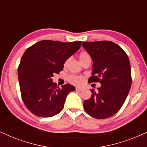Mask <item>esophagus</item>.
Returning <instances> with one entry per match:
<instances>
[{"label":"esophagus","mask_w":147,"mask_h":147,"mask_svg":"<svg viewBox=\"0 0 147 147\" xmlns=\"http://www.w3.org/2000/svg\"><path fill=\"white\" fill-rule=\"evenodd\" d=\"M82 90H83V88L82 87H76V91H81Z\"/></svg>","instance_id":"esophagus-1"}]
</instances>
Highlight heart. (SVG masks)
<instances>
[{"instance_id":"heart-1","label":"heart","mask_w":147,"mask_h":147,"mask_svg":"<svg viewBox=\"0 0 147 147\" xmlns=\"http://www.w3.org/2000/svg\"><path fill=\"white\" fill-rule=\"evenodd\" d=\"M87 57H90L89 54H87L86 53H82L79 56L80 61ZM68 61H69V59L66 60V62H64V66H66V65H67ZM68 79H69V81L71 82L72 83L76 84V85H80V84H81L84 81L83 77H81V76H77V75L70 76L69 78H68Z\"/></svg>"}]
</instances>
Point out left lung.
<instances>
[{
  "instance_id": "obj_1",
  "label": "left lung",
  "mask_w": 147,
  "mask_h": 147,
  "mask_svg": "<svg viewBox=\"0 0 147 147\" xmlns=\"http://www.w3.org/2000/svg\"><path fill=\"white\" fill-rule=\"evenodd\" d=\"M93 60L90 82H99L97 91L91 89V97L83 103L90 116L105 119L120 110L130 91L132 83L130 60L118 44L109 41L83 42Z\"/></svg>"
}]
</instances>
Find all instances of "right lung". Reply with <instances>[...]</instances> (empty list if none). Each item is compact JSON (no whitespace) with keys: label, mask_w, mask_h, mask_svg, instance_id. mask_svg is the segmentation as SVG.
I'll return each mask as SVG.
<instances>
[{"label":"right lung","mask_w":147,"mask_h":147,"mask_svg":"<svg viewBox=\"0 0 147 147\" xmlns=\"http://www.w3.org/2000/svg\"><path fill=\"white\" fill-rule=\"evenodd\" d=\"M81 42L42 40L25 50L18 68L21 97L27 108L37 116L52 117L64 108L70 84L57 87L52 77L63 70L66 60L81 48Z\"/></svg>","instance_id":"add662e5"}]
</instances>
